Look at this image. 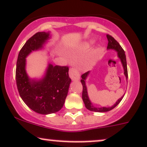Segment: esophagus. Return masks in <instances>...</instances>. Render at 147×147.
<instances>
[{"instance_id": "esophagus-1", "label": "esophagus", "mask_w": 147, "mask_h": 147, "mask_svg": "<svg viewBox=\"0 0 147 147\" xmlns=\"http://www.w3.org/2000/svg\"><path fill=\"white\" fill-rule=\"evenodd\" d=\"M69 76L73 80H78L80 79V74L76 68H71L69 69Z\"/></svg>"}]
</instances>
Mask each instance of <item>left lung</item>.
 Here are the masks:
<instances>
[{
  "mask_svg": "<svg viewBox=\"0 0 147 147\" xmlns=\"http://www.w3.org/2000/svg\"><path fill=\"white\" fill-rule=\"evenodd\" d=\"M107 38L108 39V45H107V49H115V51H118V56L120 58V60H121V63L122 64V66H123L124 71H125V75L126 76V78H128V71H127V59H126V56L125 53L124 49H122V47L120 46V45L119 44L118 41L113 37H112L111 36H110L109 34H107ZM89 71L86 72L84 74L82 75V80H80L81 83L82 84V100H83V102L84 103V105H85L86 108L87 109H89V111H96V112H107L109 111H111V109H113V108H115V107L118 105L119 103L120 102V101L122 100V98H123L124 96H122L120 99L118 100L115 103V105H113V106L111 107H101V108H98L96 107L93 106V105L91 104L90 100H89V96H88L87 94V87H86L85 85V80L86 78L87 77V76L89 75Z\"/></svg>",
  "mask_w": 147,
  "mask_h": 147,
  "instance_id": "obj_1",
  "label": "left lung"
}]
</instances>
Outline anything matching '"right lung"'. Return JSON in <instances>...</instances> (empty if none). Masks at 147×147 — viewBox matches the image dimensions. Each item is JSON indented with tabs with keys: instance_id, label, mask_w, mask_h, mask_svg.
Here are the masks:
<instances>
[{
	"instance_id": "right-lung-1",
	"label": "right lung",
	"mask_w": 147,
	"mask_h": 147,
	"mask_svg": "<svg viewBox=\"0 0 147 147\" xmlns=\"http://www.w3.org/2000/svg\"><path fill=\"white\" fill-rule=\"evenodd\" d=\"M49 38V34L37 32L25 42L18 53L16 80L22 100L31 109L47 115L61 109L68 94L71 79L69 67L49 64L45 76L40 80H31L25 71L26 57L34 50L41 49Z\"/></svg>"
}]
</instances>
